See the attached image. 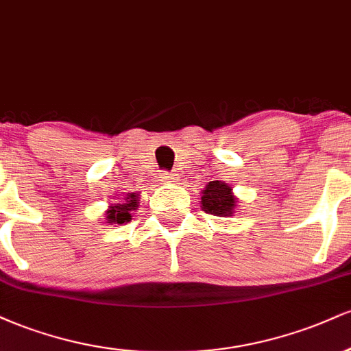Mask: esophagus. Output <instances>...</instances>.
<instances>
[{"label": "esophagus", "mask_w": 351, "mask_h": 351, "mask_svg": "<svg viewBox=\"0 0 351 351\" xmlns=\"http://www.w3.org/2000/svg\"><path fill=\"white\" fill-rule=\"evenodd\" d=\"M160 178H162V181H165V183H173L175 180H178V175L173 171H165V173H162V176H160Z\"/></svg>", "instance_id": "34e87169"}]
</instances>
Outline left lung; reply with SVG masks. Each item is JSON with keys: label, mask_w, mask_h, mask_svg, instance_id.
I'll list each match as a JSON object with an SVG mask.
<instances>
[{"label": "left lung", "mask_w": 351, "mask_h": 351, "mask_svg": "<svg viewBox=\"0 0 351 351\" xmlns=\"http://www.w3.org/2000/svg\"><path fill=\"white\" fill-rule=\"evenodd\" d=\"M203 211L213 216H231L236 208V198L232 196L231 188L221 181H209V184L203 189L201 196Z\"/></svg>", "instance_id": "obj_1"}]
</instances>
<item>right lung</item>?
<instances>
[{
	"label": "right lung",
	"mask_w": 351,
	"mask_h": 351,
	"mask_svg": "<svg viewBox=\"0 0 351 351\" xmlns=\"http://www.w3.org/2000/svg\"><path fill=\"white\" fill-rule=\"evenodd\" d=\"M136 196L134 193H128L127 199L120 201V203L114 204V206L108 208L107 211V219L108 223H114V224H123L128 223L132 219L130 211H134L136 208Z\"/></svg>",
	"instance_id": "obj_1"
}]
</instances>
